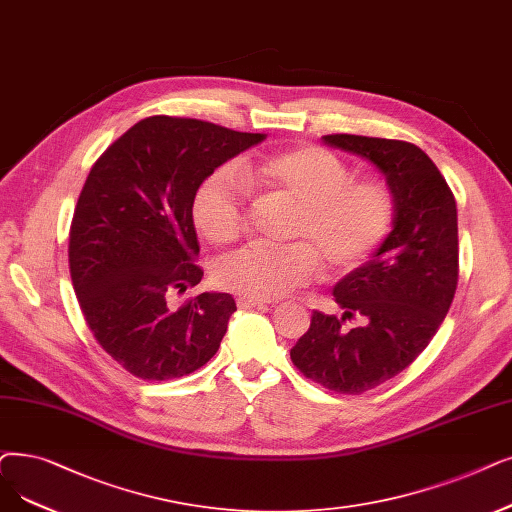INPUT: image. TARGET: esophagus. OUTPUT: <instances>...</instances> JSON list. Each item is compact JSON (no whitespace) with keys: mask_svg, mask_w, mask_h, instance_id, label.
I'll use <instances>...</instances> for the list:
<instances>
[{"mask_svg":"<svg viewBox=\"0 0 512 512\" xmlns=\"http://www.w3.org/2000/svg\"><path fill=\"white\" fill-rule=\"evenodd\" d=\"M236 305L240 309H268V301H259V299H251V297H238Z\"/></svg>","mask_w":512,"mask_h":512,"instance_id":"34e87169","label":"esophagus"}]
</instances>
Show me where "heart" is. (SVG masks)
<instances>
[{"label": "heart", "mask_w": 512, "mask_h": 512, "mask_svg": "<svg viewBox=\"0 0 512 512\" xmlns=\"http://www.w3.org/2000/svg\"><path fill=\"white\" fill-rule=\"evenodd\" d=\"M349 165L320 146H299L242 161L234 173L215 169L194 192L192 221L213 244L234 242L244 226L247 188L297 205L284 247L249 244L215 265L224 291L259 301L278 299L320 270L362 268L393 228L395 201L381 180H351ZM306 242L303 243L302 240Z\"/></svg>", "instance_id": "heart-1"}]
</instances>
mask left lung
Segmentation results:
<instances>
[{"label": "left lung", "instance_id": "obj_1", "mask_svg": "<svg viewBox=\"0 0 512 512\" xmlns=\"http://www.w3.org/2000/svg\"><path fill=\"white\" fill-rule=\"evenodd\" d=\"M379 169L395 201L393 230L366 261L337 282L343 318L314 311L291 349L293 364L314 383L360 395L406 370L435 337L458 284V215L450 186L418 146L402 140L324 136ZM362 315L365 324L345 329Z\"/></svg>", "mask_w": 512, "mask_h": 512}]
</instances>
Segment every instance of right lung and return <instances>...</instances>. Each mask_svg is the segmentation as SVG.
<instances>
[{
  "label": "right lung",
  "instance_id": "add662e5",
  "mask_svg": "<svg viewBox=\"0 0 512 512\" xmlns=\"http://www.w3.org/2000/svg\"><path fill=\"white\" fill-rule=\"evenodd\" d=\"M263 140L157 115L127 129L87 175L69 234L73 288L96 341L138 379H180L217 353L234 297L201 293L177 311L167 299L203 278L194 263L196 188Z\"/></svg>",
  "mask_w": 512,
  "mask_h": 512
}]
</instances>
